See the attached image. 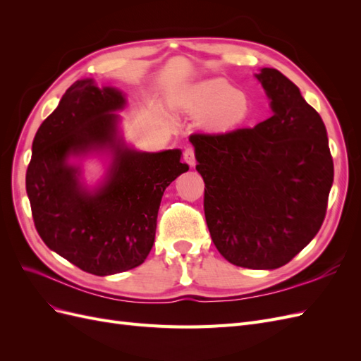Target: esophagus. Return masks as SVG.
<instances>
[{
    "mask_svg": "<svg viewBox=\"0 0 361 361\" xmlns=\"http://www.w3.org/2000/svg\"><path fill=\"white\" fill-rule=\"evenodd\" d=\"M183 159H185V162L188 164L190 167L195 166V154H194V149L191 146L185 147V150H183Z\"/></svg>",
    "mask_w": 361,
    "mask_h": 361,
    "instance_id": "obj_1",
    "label": "esophagus"
}]
</instances>
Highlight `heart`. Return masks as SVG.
Masks as SVG:
<instances>
[{
    "instance_id": "heart-1",
    "label": "heart",
    "mask_w": 361,
    "mask_h": 361,
    "mask_svg": "<svg viewBox=\"0 0 361 361\" xmlns=\"http://www.w3.org/2000/svg\"><path fill=\"white\" fill-rule=\"evenodd\" d=\"M176 104L191 113H204L203 123L215 130H231L241 126L253 113L250 94L235 89L221 78L182 87Z\"/></svg>"
}]
</instances>
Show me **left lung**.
<instances>
[{
    "mask_svg": "<svg viewBox=\"0 0 361 361\" xmlns=\"http://www.w3.org/2000/svg\"><path fill=\"white\" fill-rule=\"evenodd\" d=\"M256 78L271 101L269 118L190 141L216 250L236 267L276 269L319 232L334 167L322 118L298 87L271 68Z\"/></svg>",
    "mask_w": 361,
    "mask_h": 361,
    "instance_id": "obj_1",
    "label": "left lung"
}]
</instances>
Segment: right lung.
<instances>
[{"label": "right lung", "instance_id": "right-lung-1", "mask_svg": "<svg viewBox=\"0 0 361 361\" xmlns=\"http://www.w3.org/2000/svg\"><path fill=\"white\" fill-rule=\"evenodd\" d=\"M126 106L114 87L75 81L32 140L25 185L32 220L52 251L94 276L143 264L155 241L162 194L188 171L179 149L140 152L120 134ZM108 154L104 179L89 189L71 157Z\"/></svg>", "mask_w": 361, "mask_h": 361}]
</instances>
